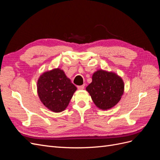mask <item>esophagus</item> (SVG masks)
Returning <instances> with one entry per match:
<instances>
[{
	"label": "esophagus",
	"instance_id": "esophagus-1",
	"mask_svg": "<svg viewBox=\"0 0 160 160\" xmlns=\"http://www.w3.org/2000/svg\"><path fill=\"white\" fill-rule=\"evenodd\" d=\"M77 88H78V89L79 90H82L83 89L85 88V84L83 85H79V86H77Z\"/></svg>",
	"mask_w": 160,
	"mask_h": 160
}]
</instances>
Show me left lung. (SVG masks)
I'll list each match as a JSON object with an SVG mask.
<instances>
[{
    "mask_svg": "<svg viewBox=\"0 0 160 160\" xmlns=\"http://www.w3.org/2000/svg\"><path fill=\"white\" fill-rule=\"evenodd\" d=\"M95 105L99 109L108 110L118 104L124 92L122 77L112 71H96L92 82L86 88Z\"/></svg>",
    "mask_w": 160,
    "mask_h": 160,
    "instance_id": "left-lung-1",
    "label": "left lung"
}]
</instances>
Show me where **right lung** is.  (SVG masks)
Listing matches in <instances>:
<instances>
[{
	"label": "right lung",
	"mask_w": 160,
	"mask_h": 160,
	"mask_svg": "<svg viewBox=\"0 0 160 160\" xmlns=\"http://www.w3.org/2000/svg\"><path fill=\"white\" fill-rule=\"evenodd\" d=\"M37 87L42 103L55 113L67 108L77 90L65 72L59 68L43 72L37 81Z\"/></svg>",
	"instance_id": "right-lung-1"
}]
</instances>
